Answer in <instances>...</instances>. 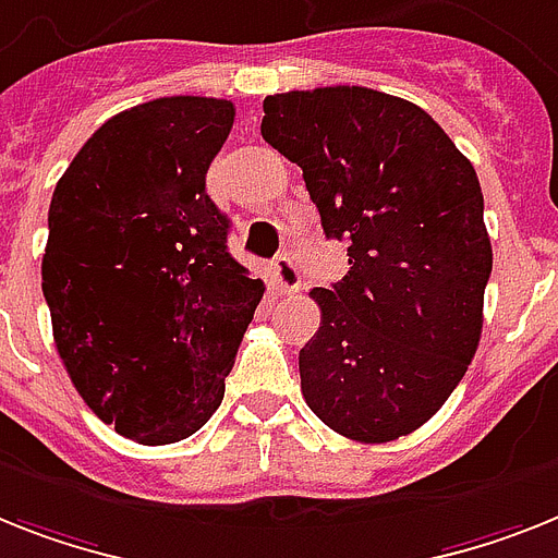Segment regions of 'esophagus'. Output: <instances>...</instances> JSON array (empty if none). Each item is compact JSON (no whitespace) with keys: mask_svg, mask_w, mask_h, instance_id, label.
Returning <instances> with one entry per match:
<instances>
[{"mask_svg":"<svg viewBox=\"0 0 558 558\" xmlns=\"http://www.w3.org/2000/svg\"><path fill=\"white\" fill-rule=\"evenodd\" d=\"M270 282L279 293H299L302 288V276H299L296 262L290 259V256H279L274 262V268H270Z\"/></svg>","mask_w":558,"mask_h":558,"instance_id":"34e87169","label":"esophagus"}]
</instances>
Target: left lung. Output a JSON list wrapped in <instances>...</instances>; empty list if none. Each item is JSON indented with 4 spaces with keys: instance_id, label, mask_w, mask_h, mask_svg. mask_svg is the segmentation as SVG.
<instances>
[{
    "instance_id": "8db88e82",
    "label": "left lung",
    "mask_w": 558,
    "mask_h": 558,
    "mask_svg": "<svg viewBox=\"0 0 558 558\" xmlns=\"http://www.w3.org/2000/svg\"><path fill=\"white\" fill-rule=\"evenodd\" d=\"M262 136L305 177L351 270L313 288L302 396L353 441L413 434L448 402L482 336L494 251L473 165L418 105L359 85L265 99Z\"/></svg>"
}]
</instances>
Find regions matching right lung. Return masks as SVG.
Wrapping results in <instances>:
<instances>
[{
    "instance_id": "right-lung-1",
    "label": "right lung",
    "mask_w": 558,
    "mask_h": 558,
    "mask_svg": "<svg viewBox=\"0 0 558 558\" xmlns=\"http://www.w3.org/2000/svg\"><path fill=\"white\" fill-rule=\"evenodd\" d=\"M236 108L162 96L99 128L57 182L41 256L53 342L85 404L140 445L193 436L265 284L205 191Z\"/></svg>"
}]
</instances>
